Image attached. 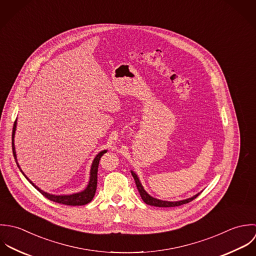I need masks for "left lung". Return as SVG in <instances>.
Segmentation results:
<instances>
[{
	"mask_svg": "<svg viewBox=\"0 0 256 256\" xmlns=\"http://www.w3.org/2000/svg\"><path fill=\"white\" fill-rule=\"evenodd\" d=\"M132 175L136 181V185L138 187V190L140 192V195L142 197V199L144 200V202L146 204H150V206H160V208H169V206H181V204H187V203H190L191 201H193L194 199H196L199 195H195L189 199H186V200H182V201H177V202H168V201H162V200H158V199H155L154 197H152L150 194H148V192L144 189L138 175L132 171Z\"/></svg>",
	"mask_w": 256,
	"mask_h": 256,
	"instance_id": "left-lung-1",
	"label": "left lung"
}]
</instances>
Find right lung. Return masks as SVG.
Here are the masks:
<instances>
[{"mask_svg":"<svg viewBox=\"0 0 256 256\" xmlns=\"http://www.w3.org/2000/svg\"><path fill=\"white\" fill-rule=\"evenodd\" d=\"M16 120L14 124V128H12V154L14 157V160L18 164V167L20 168V172L24 174V176L30 181V183L38 190L40 191L46 198H48V200H50L52 202L55 203H59V204H67V206H83V204H88L90 203L96 193V189H97V181H98V167H99V162L100 159L102 156V154H106V150H102L100 154H97V156L95 157V159L93 160L92 166H91V171H90V180H89V184L87 186V188L79 193H75L72 195H52L50 193H46L42 190H40L38 186H36L22 172V170L20 169L18 163V159H16V148H14V132H16Z\"/></svg>","mask_w":256,"mask_h":256,"instance_id":"right-lung-1","label":"right lung"}]
</instances>
